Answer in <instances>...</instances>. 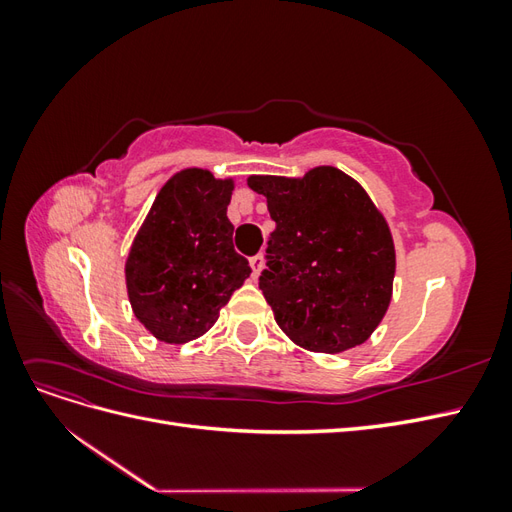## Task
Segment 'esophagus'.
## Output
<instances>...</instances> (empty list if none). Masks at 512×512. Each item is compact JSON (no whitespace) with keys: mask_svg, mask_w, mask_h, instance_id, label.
I'll list each match as a JSON object with an SVG mask.
<instances>
[{"mask_svg":"<svg viewBox=\"0 0 512 512\" xmlns=\"http://www.w3.org/2000/svg\"><path fill=\"white\" fill-rule=\"evenodd\" d=\"M250 267L254 271V277L260 273V267H262V254H256L250 258Z\"/></svg>","mask_w":512,"mask_h":512,"instance_id":"esophagus-1","label":"esophagus"}]
</instances>
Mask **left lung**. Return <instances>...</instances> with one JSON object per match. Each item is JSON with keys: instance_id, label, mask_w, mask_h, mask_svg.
I'll return each instance as SVG.
<instances>
[{"instance_id": "1", "label": "left lung", "mask_w": 512, "mask_h": 512, "mask_svg": "<svg viewBox=\"0 0 512 512\" xmlns=\"http://www.w3.org/2000/svg\"><path fill=\"white\" fill-rule=\"evenodd\" d=\"M275 230L258 286L282 331L307 350L361 346L391 303L395 247L367 192L342 170L250 177Z\"/></svg>"}]
</instances>
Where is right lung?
Returning <instances> with one entry per match:
<instances>
[{
	"mask_svg": "<svg viewBox=\"0 0 512 512\" xmlns=\"http://www.w3.org/2000/svg\"><path fill=\"white\" fill-rule=\"evenodd\" d=\"M232 181L188 168L166 181L126 260L134 316L166 344L213 327L252 269L235 252L226 218Z\"/></svg>",
	"mask_w": 512,
	"mask_h": 512,
	"instance_id": "right-lung-1",
	"label": "right lung"
}]
</instances>
